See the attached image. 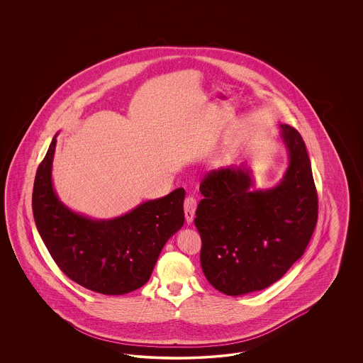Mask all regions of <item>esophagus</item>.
Instances as JSON below:
<instances>
[{
  "instance_id": "esophagus-1",
  "label": "esophagus",
  "mask_w": 363,
  "mask_h": 363,
  "mask_svg": "<svg viewBox=\"0 0 363 363\" xmlns=\"http://www.w3.org/2000/svg\"><path fill=\"white\" fill-rule=\"evenodd\" d=\"M197 209V201L193 197H187L184 203V210H185V218L187 223H191L194 220V214Z\"/></svg>"
}]
</instances>
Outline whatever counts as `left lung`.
<instances>
[{
    "instance_id": "left-lung-1",
    "label": "left lung",
    "mask_w": 363,
    "mask_h": 363,
    "mask_svg": "<svg viewBox=\"0 0 363 363\" xmlns=\"http://www.w3.org/2000/svg\"><path fill=\"white\" fill-rule=\"evenodd\" d=\"M277 141L287 167L273 187L255 189L249 164L213 170L203 178L194 223L202 272L218 291L243 296L281 279L305 252L318 218V198L306 145L281 123Z\"/></svg>"
}]
</instances>
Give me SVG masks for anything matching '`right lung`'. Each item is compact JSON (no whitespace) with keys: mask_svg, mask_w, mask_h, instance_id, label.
Returning a JSON list of instances; mask_svg holds the SVG:
<instances>
[{"mask_svg":"<svg viewBox=\"0 0 363 363\" xmlns=\"http://www.w3.org/2000/svg\"><path fill=\"white\" fill-rule=\"evenodd\" d=\"M57 135L34 179L37 230L55 264L72 281L105 296H122L145 285L166 242L184 226L185 190L140 203L110 220L67 208L52 179Z\"/></svg>","mask_w":363,"mask_h":363,"instance_id":"obj_1","label":"right lung"}]
</instances>
